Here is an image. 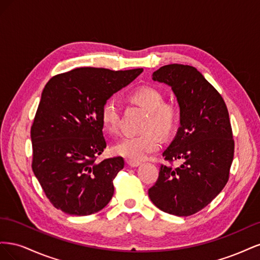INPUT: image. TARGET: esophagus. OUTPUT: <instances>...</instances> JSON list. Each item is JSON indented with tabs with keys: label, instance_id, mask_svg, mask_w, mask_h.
<instances>
[{
	"label": "esophagus",
	"instance_id": "1",
	"mask_svg": "<svg viewBox=\"0 0 260 260\" xmlns=\"http://www.w3.org/2000/svg\"><path fill=\"white\" fill-rule=\"evenodd\" d=\"M127 165H128V166H130V167L135 168V167L140 166L141 162H140V161H136V160H130V159H128V160H127Z\"/></svg>",
	"mask_w": 260,
	"mask_h": 260
}]
</instances>
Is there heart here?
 Instances as JSON below:
<instances>
[{
    "label": "heart",
    "instance_id": "heart-1",
    "mask_svg": "<svg viewBox=\"0 0 260 260\" xmlns=\"http://www.w3.org/2000/svg\"><path fill=\"white\" fill-rule=\"evenodd\" d=\"M130 99L148 112L143 129L140 135L123 137L114 146V152L130 160H143L161 147L158 136L168 137L175 131L179 120V111L174 104L164 103L162 93L152 85H141L130 93ZM101 121L106 131H119L120 106L118 102L107 99L101 107Z\"/></svg>",
    "mask_w": 260,
    "mask_h": 260
}]
</instances>
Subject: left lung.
I'll list each match as a JSON object with an SVG mask.
<instances>
[{"instance_id":"left-lung-1","label":"left lung","mask_w":260,"mask_h":260,"mask_svg":"<svg viewBox=\"0 0 260 260\" xmlns=\"http://www.w3.org/2000/svg\"><path fill=\"white\" fill-rule=\"evenodd\" d=\"M153 80L171 86L180 107V127L162 153L174 168L161 165L148 196L156 207L186 217L202 210L229 180L234 140L222 96L198 69L170 64L153 73Z\"/></svg>"}]
</instances>
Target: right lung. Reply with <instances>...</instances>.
Here are the masks:
<instances>
[{"label": "right lung", "instance_id": "obj_1", "mask_svg": "<svg viewBox=\"0 0 260 260\" xmlns=\"http://www.w3.org/2000/svg\"><path fill=\"white\" fill-rule=\"evenodd\" d=\"M142 72L81 67L45 84L31 125L32 170L55 208L88 216L112 200L124 160L96 161L106 147L101 107Z\"/></svg>", "mask_w": 260, "mask_h": 260}]
</instances>
